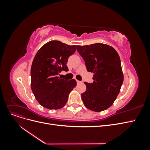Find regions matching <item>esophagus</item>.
<instances>
[{"mask_svg": "<svg viewBox=\"0 0 150 150\" xmlns=\"http://www.w3.org/2000/svg\"><path fill=\"white\" fill-rule=\"evenodd\" d=\"M76 81H77V83H78V84H79V83H81L80 81H78V80H76Z\"/></svg>", "mask_w": 150, "mask_h": 150, "instance_id": "esophagus-1", "label": "esophagus"}]
</instances>
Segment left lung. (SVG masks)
I'll use <instances>...</instances> for the list:
<instances>
[{
    "mask_svg": "<svg viewBox=\"0 0 150 150\" xmlns=\"http://www.w3.org/2000/svg\"><path fill=\"white\" fill-rule=\"evenodd\" d=\"M76 47L88 71L94 73L93 83L84 82L86 90L81 94L84 106L96 112L106 110L116 100L123 83L118 54L112 47L101 43Z\"/></svg>",
    "mask_w": 150,
    "mask_h": 150,
    "instance_id": "8db88e82",
    "label": "left lung"
}]
</instances>
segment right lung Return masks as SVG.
<instances>
[{
	"instance_id": "right-lung-1",
	"label": "right lung",
	"mask_w": 150,
	"mask_h": 150,
	"mask_svg": "<svg viewBox=\"0 0 150 150\" xmlns=\"http://www.w3.org/2000/svg\"><path fill=\"white\" fill-rule=\"evenodd\" d=\"M76 50L75 45L51 40L35 54L30 69L31 89L43 107L57 110L66 104L68 96L77 83L75 79L65 80L58 75L62 71H68V58Z\"/></svg>"
}]
</instances>
